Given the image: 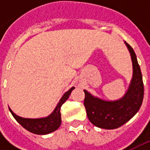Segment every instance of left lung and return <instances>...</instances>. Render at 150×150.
<instances>
[{
    "label": "left lung",
    "instance_id": "obj_1",
    "mask_svg": "<svg viewBox=\"0 0 150 150\" xmlns=\"http://www.w3.org/2000/svg\"><path fill=\"white\" fill-rule=\"evenodd\" d=\"M129 51L133 63V78L126 93L121 98L106 101L85 93L84 106L89 121L97 127L114 129L124 125L139 110L144 98V83L140 67L134 49L124 42Z\"/></svg>",
    "mask_w": 150,
    "mask_h": 150
}]
</instances>
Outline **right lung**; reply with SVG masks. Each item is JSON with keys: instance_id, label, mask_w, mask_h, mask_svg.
<instances>
[{"instance_id": "1", "label": "right lung", "mask_w": 150, "mask_h": 150, "mask_svg": "<svg viewBox=\"0 0 150 150\" xmlns=\"http://www.w3.org/2000/svg\"><path fill=\"white\" fill-rule=\"evenodd\" d=\"M74 89V87L71 88L67 92H66L62 98L57 103V107L55 108L54 111L52 112L46 118H21L20 116H17L12 112L11 108H9L10 112H11L12 116L19 124L29 132L36 134H47L52 132H54L60 127L62 123L61 118L60 109L62 105L67 100L69 95L71 94L72 90Z\"/></svg>"}]
</instances>
